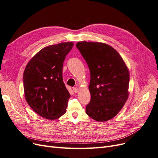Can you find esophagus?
<instances>
[{"label":"esophagus","instance_id":"34e87169","mask_svg":"<svg viewBox=\"0 0 158 158\" xmlns=\"http://www.w3.org/2000/svg\"><path fill=\"white\" fill-rule=\"evenodd\" d=\"M73 90L75 93H77L79 91V89L77 87V86H75V87L73 88Z\"/></svg>","mask_w":158,"mask_h":158}]
</instances>
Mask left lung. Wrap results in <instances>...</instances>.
<instances>
[{
  "label": "left lung",
  "mask_w": 158,
  "mask_h": 158,
  "mask_svg": "<svg viewBox=\"0 0 158 158\" xmlns=\"http://www.w3.org/2000/svg\"><path fill=\"white\" fill-rule=\"evenodd\" d=\"M90 73L91 98L86 113L97 121L114 118L129 96V72L120 54L111 46L97 42L76 44Z\"/></svg>",
  "instance_id": "obj_1"
}]
</instances>
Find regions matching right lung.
<instances>
[{
    "label": "right lung",
    "mask_w": 158,
    "mask_h": 158,
    "mask_svg": "<svg viewBox=\"0 0 158 158\" xmlns=\"http://www.w3.org/2000/svg\"><path fill=\"white\" fill-rule=\"evenodd\" d=\"M73 43L46 47L35 54L25 67L23 89L27 104L43 118L54 120L66 112L70 94L63 81L64 60Z\"/></svg>",
    "instance_id": "obj_1"
}]
</instances>
